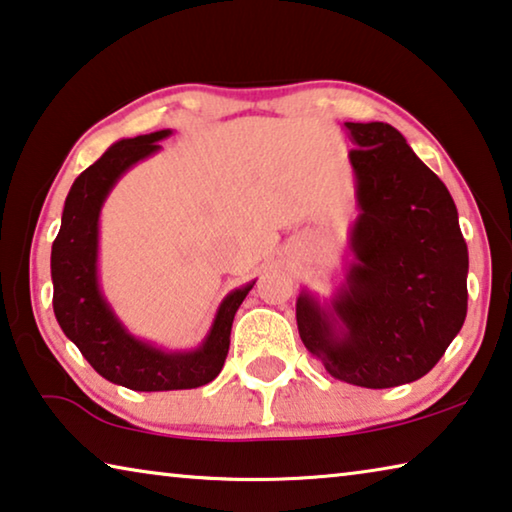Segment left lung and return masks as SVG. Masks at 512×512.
<instances>
[{"instance_id": "1", "label": "left lung", "mask_w": 512, "mask_h": 512, "mask_svg": "<svg viewBox=\"0 0 512 512\" xmlns=\"http://www.w3.org/2000/svg\"><path fill=\"white\" fill-rule=\"evenodd\" d=\"M355 148L351 259L330 298L303 289L298 335L332 378L367 389L419 380L467 316L469 255L449 189L387 123H344Z\"/></svg>"}]
</instances>
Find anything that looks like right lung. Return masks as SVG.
Instances as JSON below:
<instances>
[{"label":"right lung","instance_id":"right-lung-1","mask_svg":"<svg viewBox=\"0 0 512 512\" xmlns=\"http://www.w3.org/2000/svg\"><path fill=\"white\" fill-rule=\"evenodd\" d=\"M173 129L120 139L81 173L63 205L61 230L52 243L54 314L61 330L88 364L107 378L136 392H168L212 383L221 373L230 330L243 298L255 280L227 294L212 326L196 348H164L129 332L100 285V214L113 186L129 168L161 150L159 141Z\"/></svg>","mask_w":512,"mask_h":512}]
</instances>
